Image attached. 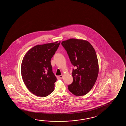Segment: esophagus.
Masks as SVG:
<instances>
[{
    "label": "esophagus",
    "instance_id": "34e87169",
    "mask_svg": "<svg viewBox=\"0 0 126 126\" xmlns=\"http://www.w3.org/2000/svg\"><path fill=\"white\" fill-rule=\"evenodd\" d=\"M63 78V75H60V76H57V79H62Z\"/></svg>",
    "mask_w": 126,
    "mask_h": 126
}]
</instances>
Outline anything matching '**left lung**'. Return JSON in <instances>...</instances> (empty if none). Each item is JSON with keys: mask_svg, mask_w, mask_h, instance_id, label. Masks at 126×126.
<instances>
[{"mask_svg": "<svg viewBox=\"0 0 126 126\" xmlns=\"http://www.w3.org/2000/svg\"><path fill=\"white\" fill-rule=\"evenodd\" d=\"M69 59L76 69L73 70V83L69 91L76 96L85 95L93 87L99 72L96 54L91 44L86 40L70 39L62 42Z\"/></svg>", "mask_w": 126, "mask_h": 126, "instance_id": "8db88e82", "label": "left lung"}]
</instances>
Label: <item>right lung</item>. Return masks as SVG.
<instances>
[{
    "mask_svg": "<svg viewBox=\"0 0 126 126\" xmlns=\"http://www.w3.org/2000/svg\"><path fill=\"white\" fill-rule=\"evenodd\" d=\"M60 41L35 46L23 59L21 74L28 90L38 96H48L54 90L57 79L52 71L51 59Z\"/></svg>",
    "mask_w": 126,
    "mask_h": 126,
    "instance_id": "right-lung-1",
    "label": "right lung"
}]
</instances>
